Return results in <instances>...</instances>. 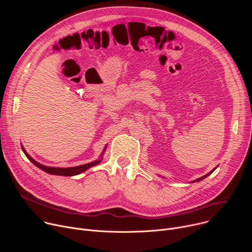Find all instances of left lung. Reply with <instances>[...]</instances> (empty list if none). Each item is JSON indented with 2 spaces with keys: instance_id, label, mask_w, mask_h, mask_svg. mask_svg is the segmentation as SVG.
I'll list each match as a JSON object with an SVG mask.
<instances>
[{
  "instance_id": "8db88e82",
  "label": "left lung",
  "mask_w": 252,
  "mask_h": 252,
  "mask_svg": "<svg viewBox=\"0 0 252 252\" xmlns=\"http://www.w3.org/2000/svg\"><path fill=\"white\" fill-rule=\"evenodd\" d=\"M217 167H218V166H217ZM217 167H215V168H217ZM215 168H213L212 170H210V171H209L208 173H206L205 175H203V176H201V177H199V178H196V179H195V181H193V182H191V183H195V182H200V181H202V179H203V178H205V177H207L208 175H210V174H211V173H212V172H213V171L215 170Z\"/></svg>"
}]
</instances>
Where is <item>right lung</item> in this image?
Segmentation results:
<instances>
[{
    "label": "right lung",
    "instance_id": "1",
    "mask_svg": "<svg viewBox=\"0 0 252 252\" xmlns=\"http://www.w3.org/2000/svg\"><path fill=\"white\" fill-rule=\"evenodd\" d=\"M22 150L24 152V154L26 155V157L29 158V160L31 162H32L35 166L39 167L40 169L46 171L47 173H50V174H54V175H63V176H73V175H77V174H80L84 171H86L87 169L98 164L101 160H102V156L106 150V146L104 147L101 155L99 156V158L94 160V161H92V162H89V163H86V164H82V165H78V166H71V167H54V166H47V165H44L38 161H35L27 152L26 150L24 149L23 145H22Z\"/></svg>",
    "mask_w": 252,
    "mask_h": 252
}]
</instances>
